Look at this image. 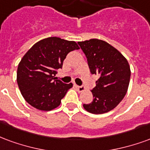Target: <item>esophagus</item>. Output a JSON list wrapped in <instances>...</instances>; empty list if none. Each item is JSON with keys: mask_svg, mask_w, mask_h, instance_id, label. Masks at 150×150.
Returning <instances> with one entry per match:
<instances>
[{"mask_svg": "<svg viewBox=\"0 0 150 150\" xmlns=\"http://www.w3.org/2000/svg\"><path fill=\"white\" fill-rule=\"evenodd\" d=\"M76 88H77V90L79 92H83L86 90V87L85 86H75Z\"/></svg>", "mask_w": 150, "mask_h": 150, "instance_id": "34e87169", "label": "esophagus"}]
</instances>
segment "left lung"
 <instances>
[{
	"instance_id": "left-lung-1",
	"label": "left lung",
	"mask_w": 150,
	"mask_h": 150,
	"mask_svg": "<svg viewBox=\"0 0 150 150\" xmlns=\"http://www.w3.org/2000/svg\"><path fill=\"white\" fill-rule=\"evenodd\" d=\"M86 54L92 74L99 78L93 88L91 103L84 104V109L93 114H101L113 110L126 94L129 80V62L118 50L106 41L90 39L79 41Z\"/></svg>"
}]
</instances>
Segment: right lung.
Returning <instances> with one entry per match:
<instances>
[{
    "mask_svg": "<svg viewBox=\"0 0 150 150\" xmlns=\"http://www.w3.org/2000/svg\"><path fill=\"white\" fill-rule=\"evenodd\" d=\"M75 41L60 38H45L34 44L20 62L17 81L23 98L39 110L50 111L58 107L73 84H64L55 77L69 52L79 50Z\"/></svg>",
    "mask_w": 150,
    "mask_h": 150,
    "instance_id": "add662e5",
    "label": "right lung"
}]
</instances>
